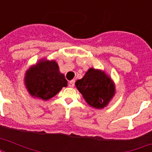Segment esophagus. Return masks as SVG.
Wrapping results in <instances>:
<instances>
[{"mask_svg": "<svg viewBox=\"0 0 152 152\" xmlns=\"http://www.w3.org/2000/svg\"><path fill=\"white\" fill-rule=\"evenodd\" d=\"M74 85H75V80L69 81V87H70V88H73Z\"/></svg>", "mask_w": 152, "mask_h": 152, "instance_id": "esophagus-1", "label": "esophagus"}]
</instances>
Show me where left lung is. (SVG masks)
Returning <instances> with one entry per match:
<instances>
[{"mask_svg": "<svg viewBox=\"0 0 152 152\" xmlns=\"http://www.w3.org/2000/svg\"><path fill=\"white\" fill-rule=\"evenodd\" d=\"M76 87L91 106L96 109L106 107L115 95V85L105 72L91 68Z\"/></svg>", "mask_w": 152, "mask_h": 152, "instance_id": "obj_1", "label": "left lung"}]
</instances>
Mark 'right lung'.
Returning a JSON list of instances; mask_svg holds the SVG:
<instances>
[{"instance_id": "1", "label": "right lung", "mask_w": 152, "mask_h": 152, "mask_svg": "<svg viewBox=\"0 0 152 152\" xmlns=\"http://www.w3.org/2000/svg\"><path fill=\"white\" fill-rule=\"evenodd\" d=\"M27 90L32 97L48 100L68 86L64 74L60 72L55 61L40 60L27 69L24 77Z\"/></svg>"}]
</instances>
